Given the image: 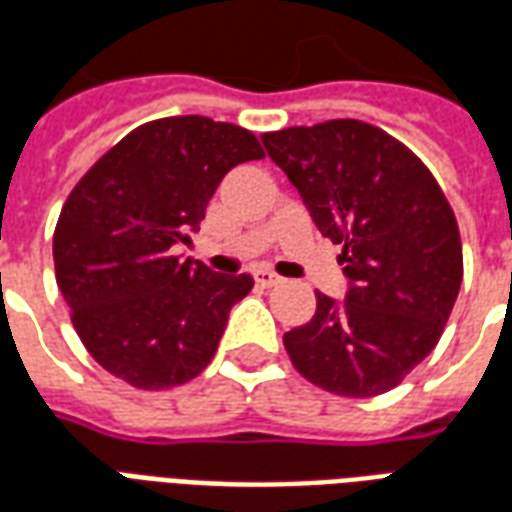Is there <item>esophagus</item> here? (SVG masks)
<instances>
[{
	"instance_id": "34e87169",
	"label": "esophagus",
	"mask_w": 512,
	"mask_h": 512,
	"mask_svg": "<svg viewBox=\"0 0 512 512\" xmlns=\"http://www.w3.org/2000/svg\"><path fill=\"white\" fill-rule=\"evenodd\" d=\"M255 282L260 288H277L279 282H282V277H277L274 271H257Z\"/></svg>"
}]
</instances>
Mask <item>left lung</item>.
Here are the masks:
<instances>
[{
	"label": "left lung",
	"mask_w": 512,
	"mask_h": 512,
	"mask_svg": "<svg viewBox=\"0 0 512 512\" xmlns=\"http://www.w3.org/2000/svg\"><path fill=\"white\" fill-rule=\"evenodd\" d=\"M268 156L307 202L351 290L315 293L310 323L282 343L310 384L332 395L395 389L436 348L463 279L458 222L444 191L403 142L362 120L263 134Z\"/></svg>",
	"instance_id": "left-lung-1"
}]
</instances>
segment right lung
Instances as JSON below:
<instances>
[{
  "label": "right lung",
  "instance_id": "1",
  "mask_svg": "<svg viewBox=\"0 0 512 512\" xmlns=\"http://www.w3.org/2000/svg\"><path fill=\"white\" fill-rule=\"evenodd\" d=\"M252 131L183 115L134 128L87 169L54 227V274L73 329L106 373L158 392L200 376L249 274L180 260L222 178L263 158Z\"/></svg>",
  "mask_w": 512,
  "mask_h": 512
}]
</instances>
